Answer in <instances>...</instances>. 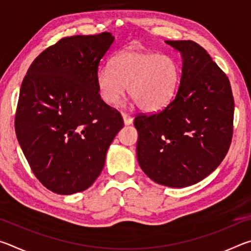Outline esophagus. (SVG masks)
<instances>
[{
    "label": "esophagus",
    "instance_id": "1",
    "mask_svg": "<svg viewBox=\"0 0 251 251\" xmlns=\"http://www.w3.org/2000/svg\"><path fill=\"white\" fill-rule=\"evenodd\" d=\"M122 117H123V121H124V124L125 125H130L133 124V117H130L129 115H127V114H122Z\"/></svg>",
    "mask_w": 251,
    "mask_h": 251
}]
</instances>
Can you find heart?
<instances>
[{"instance_id": "obj_1", "label": "heart", "mask_w": 251, "mask_h": 251, "mask_svg": "<svg viewBox=\"0 0 251 251\" xmlns=\"http://www.w3.org/2000/svg\"><path fill=\"white\" fill-rule=\"evenodd\" d=\"M179 79L175 58L130 48L112 59V69L104 66L97 71L96 87L104 103L116 105L128 86V94L139 108L156 113L172 103Z\"/></svg>"}]
</instances>
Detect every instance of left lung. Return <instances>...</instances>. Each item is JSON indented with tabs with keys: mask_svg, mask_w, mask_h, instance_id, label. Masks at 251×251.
<instances>
[{
	"mask_svg": "<svg viewBox=\"0 0 251 251\" xmlns=\"http://www.w3.org/2000/svg\"><path fill=\"white\" fill-rule=\"evenodd\" d=\"M165 43L180 53L179 87L161 112L135 118L136 154L151 180L182 188L209 176L225 158L235 104L228 77L201 45L193 41Z\"/></svg>",
	"mask_w": 251,
	"mask_h": 251,
	"instance_id": "obj_1",
	"label": "left lung"
}]
</instances>
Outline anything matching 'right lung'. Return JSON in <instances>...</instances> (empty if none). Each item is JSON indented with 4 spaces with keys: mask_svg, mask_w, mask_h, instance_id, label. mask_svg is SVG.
Instances as JSON below:
<instances>
[{
    "mask_svg": "<svg viewBox=\"0 0 251 251\" xmlns=\"http://www.w3.org/2000/svg\"><path fill=\"white\" fill-rule=\"evenodd\" d=\"M115 37H64L29 66L20 90L15 131L32 172L58 195L87 189L100 176L123 118L100 100L96 73Z\"/></svg>",
    "mask_w": 251,
    "mask_h": 251,
    "instance_id": "obj_1",
    "label": "right lung"
}]
</instances>
